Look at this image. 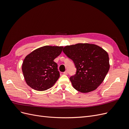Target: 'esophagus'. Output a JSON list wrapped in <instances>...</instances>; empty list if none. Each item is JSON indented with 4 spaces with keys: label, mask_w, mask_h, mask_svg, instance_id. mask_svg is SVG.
<instances>
[{
    "label": "esophagus",
    "mask_w": 129,
    "mask_h": 129,
    "mask_svg": "<svg viewBox=\"0 0 129 129\" xmlns=\"http://www.w3.org/2000/svg\"><path fill=\"white\" fill-rule=\"evenodd\" d=\"M63 74H64V75H67V74H68V71H66L63 73Z\"/></svg>",
    "instance_id": "1"
}]
</instances>
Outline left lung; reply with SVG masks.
Returning <instances> with one entry per match:
<instances>
[{
  "label": "left lung",
  "mask_w": 129,
  "mask_h": 129,
  "mask_svg": "<svg viewBox=\"0 0 129 129\" xmlns=\"http://www.w3.org/2000/svg\"><path fill=\"white\" fill-rule=\"evenodd\" d=\"M63 52L76 68L75 75L70 77L74 89L88 92L102 83L110 67L108 54L103 48L93 44H77L66 46Z\"/></svg>",
  "instance_id": "8db88e82"
}]
</instances>
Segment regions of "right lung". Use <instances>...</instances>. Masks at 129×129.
<instances>
[{
  "label": "right lung",
  "mask_w": 129,
  "mask_h": 129,
  "mask_svg": "<svg viewBox=\"0 0 129 129\" xmlns=\"http://www.w3.org/2000/svg\"><path fill=\"white\" fill-rule=\"evenodd\" d=\"M63 47L45 46L27 55L22 65L26 82L38 91L51 88L60 77L54 60L61 53Z\"/></svg>",
  "instance_id": "1"
}]
</instances>
